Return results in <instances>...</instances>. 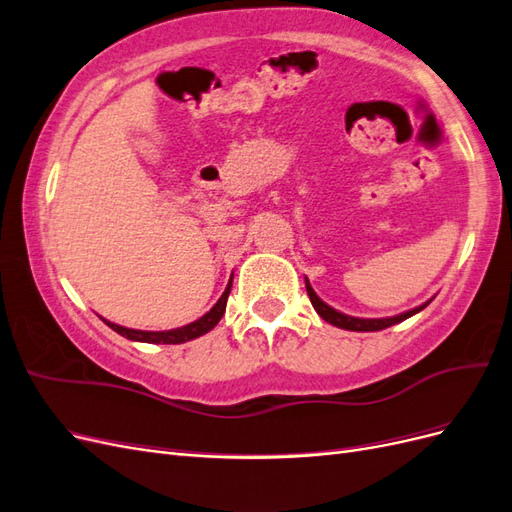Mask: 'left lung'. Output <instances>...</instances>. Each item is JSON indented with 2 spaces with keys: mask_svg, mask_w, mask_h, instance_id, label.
Wrapping results in <instances>:
<instances>
[{
  "mask_svg": "<svg viewBox=\"0 0 512 512\" xmlns=\"http://www.w3.org/2000/svg\"><path fill=\"white\" fill-rule=\"evenodd\" d=\"M305 288H307V294H309V301H312V305H314V309L318 312V316H320L322 320H327L329 324H333V327L346 329V331H382V329H386V327H393V324H397V322H401V320H406V318L418 314V312H421V309H425V307L431 303V299H429L427 303L410 309V312H404V314L393 316V318H354V316H346V314H342V312H337V309H333L331 305L324 303V301L318 297V294L314 292V288L309 286L307 277H305Z\"/></svg>",
  "mask_w": 512,
  "mask_h": 512,
  "instance_id": "left-lung-1",
  "label": "left lung"
}]
</instances>
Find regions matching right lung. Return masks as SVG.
<instances>
[{
	"mask_svg": "<svg viewBox=\"0 0 512 512\" xmlns=\"http://www.w3.org/2000/svg\"><path fill=\"white\" fill-rule=\"evenodd\" d=\"M230 288H232V277L230 282L224 290L222 297L218 299V303H215L209 312L205 316H200L198 320L185 324V327H179V329H170V331H138V329H126V327H119V324L115 322H108L104 320L108 327H111L115 333L123 335L132 339V342H145V344H183V342H190V339H196L200 335L209 333L215 324H218L226 312V301H228V294H230Z\"/></svg>",
	"mask_w": 512,
	"mask_h": 512,
	"instance_id": "add662e5",
	"label": "right lung"
}]
</instances>
